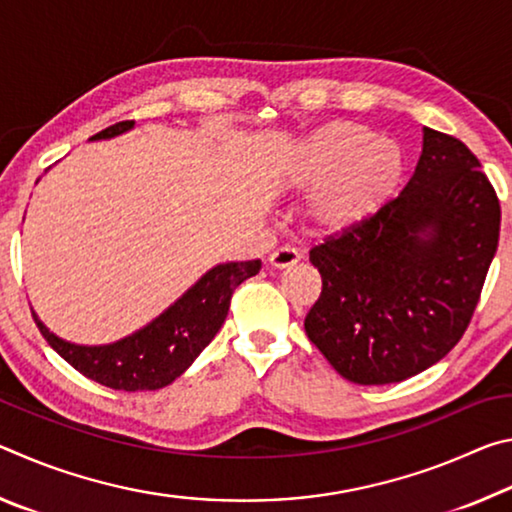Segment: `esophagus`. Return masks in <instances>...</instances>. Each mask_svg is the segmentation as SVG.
I'll use <instances>...</instances> for the list:
<instances>
[{"instance_id": "34e87169", "label": "esophagus", "mask_w": 512, "mask_h": 512, "mask_svg": "<svg viewBox=\"0 0 512 512\" xmlns=\"http://www.w3.org/2000/svg\"><path fill=\"white\" fill-rule=\"evenodd\" d=\"M298 262H300V253L291 246L277 248V250H273L271 257H268V264H271L273 268H289Z\"/></svg>"}]
</instances>
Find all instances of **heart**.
I'll return each instance as SVG.
<instances>
[{
    "mask_svg": "<svg viewBox=\"0 0 512 512\" xmlns=\"http://www.w3.org/2000/svg\"><path fill=\"white\" fill-rule=\"evenodd\" d=\"M404 153L368 126L332 121L311 133L284 162V183L320 189L309 219L320 232H345L370 221L395 196Z\"/></svg>",
    "mask_w": 512,
    "mask_h": 512,
    "instance_id": "1",
    "label": "heart"
}]
</instances>
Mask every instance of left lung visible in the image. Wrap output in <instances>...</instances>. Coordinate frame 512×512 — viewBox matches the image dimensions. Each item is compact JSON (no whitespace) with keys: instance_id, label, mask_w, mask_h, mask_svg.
Instances as JSON below:
<instances>
[{"instance_id":"1","label":"left lung","mask_w":512,"mask_h":512,"mask_svg":"<svg viewBox=\"0 0 512 512\" xmlns=\"http://www.w3.org/2000/svg\"><path fill=\"white\" fill-rule=\"evenodd\" d=\"M499 223V198L476 155L424 126L402 194L309 250L323 277L305 318L309 341L354 384H395L427 370L470 325Z\"/></svg>"}]
</instances>
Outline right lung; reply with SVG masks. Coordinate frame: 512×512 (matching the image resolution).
<instances>
[{
    "mask_svg": "<svg viewBox=\"0 0 512 512\" xmlns=\"http://www.w3.org/2000/svg\"><path fill=\"white\" fill-rule=\"evenodd\" d=\"M133 126L135 121H119L90 140H110ZM259 268V259L210 268L158 318L117 343L76 345L49 332L36 311L33 320L51 348L88 379L115 391H158L192 366L221 329L232 293L241 282L257 275Z\"/></svg>",
    "mask_w": 512,
    "mask_h": 512,
    "instance_id": "right-lung-1",
    "label": "right lung"
}]
</instances>
